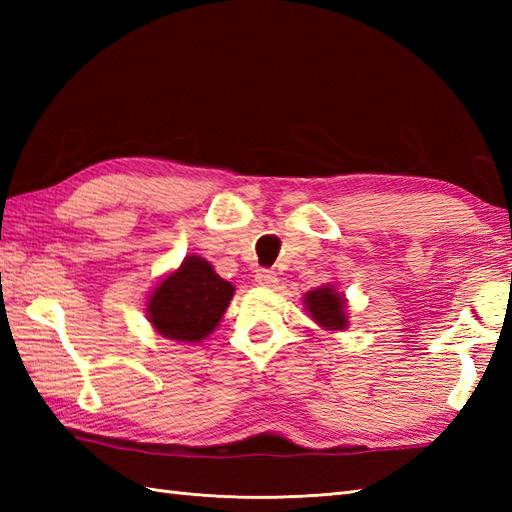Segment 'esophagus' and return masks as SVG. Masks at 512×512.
Listing matches in <instances>:
<instances>
[{"instance_id": "obj_1", "label": "esophagus", "mask_w": 512, "mask_h": 512, "mask_svg": "<svg viewBox=\"0 0 512 512\" xmlns=\"http://www.w3.org/2000/svg\"><path fill=\"white\" fill-rule=\"evenodd\" d=\"M255 281H257V286H262V288H273L277 284V275L273 273V270L262 268V270H257Z\"/></svg>"}]
</instances>
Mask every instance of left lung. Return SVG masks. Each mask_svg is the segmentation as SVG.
<instances>
[{
    "instance_id": "obj_1",
    "label": "left lung",
    "mask_w": 512,
    "mask_h": 512,
    "mask_svg": "<svg viewBox=\"0 0 512 512\" xmlns=\"http://www.w3.org/2000/svg\"><path fill=\"white\" fill-rule=\"evenodd\" d=\"M303 306L312 321L325 332H343L350 319H347V299L334 284H325L303 295Z\"/></svg>"
}]
</instances>
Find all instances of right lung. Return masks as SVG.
<instances>
[{"mask_svg":"<svg viewBox=\"0 0 512 512\" xmlns=\"http://www.w3.org/2000/svg\"><path fill=\"white\" fill-rule=\"evenodd\" d=\"M235 295L200 255H187L149 292L145 314L154 332L178 343H200L220 325Z\"/></svg>","mask_w":512,"mask_h":512,"instance_id":"add662e5","label":"right lung"}]
</instances>
